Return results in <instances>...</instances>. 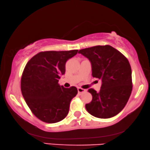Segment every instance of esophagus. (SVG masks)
Segmentation results:
<instances>
[{
  "instance_id": "1",
  "label": "esophagus",
  "mask_w": 150,
  "mask_h": 150,
  "mask_svg": "<svg viewBox=\"0 0 150 150\" xmlns=\"http://www.w3.org/2000/svg\"><path fill=\"white\" fill-rule=\"evenodd\" d=\"M78 93H79V94H80V93L86 92V90L83 89V88H78Z\"/></svg>"
}]
</instances>
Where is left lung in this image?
<instances>
[{
    "instance_id": "8db88e82",
    "label": "left lung",
    "mask_w": 150,
    "mask_h": 150,
    "mask_svg": "<svg viewBox=\"0 0 150 150\" xmlns=\"http://www.w3.org/2000/svg\"><path fill=\"white\" fill-rule=\"evenodd\" d=\"M78 53L90 61L92 76L102 80L99 92L88 90L92 100L85 105L87 111L99 118L115 116L123 110L132 93V69L128 60L110 45L82 49Z\"/></svg>"
}]
</instances>
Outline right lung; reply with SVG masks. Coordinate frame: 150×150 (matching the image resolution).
<instances>
[{
  "label": "right lung",
  "mask_w": 150,
  "mask_h": 150,
  "mask_svg": "<svg viewBox=\"0 0 150 150\" xmlns=\"http://www.w3.org/2000/svg\"><path fill=\"white\" fill-rule=\"evenodd\" d=\"M78 50L45 51L34 56L27 62L21 78V92L29 108L36 117L46 123L64 119L77 88H66L58 84L65 73V64Z\"/></svg>",
  "instance_id": "1"
}]
</instances>
